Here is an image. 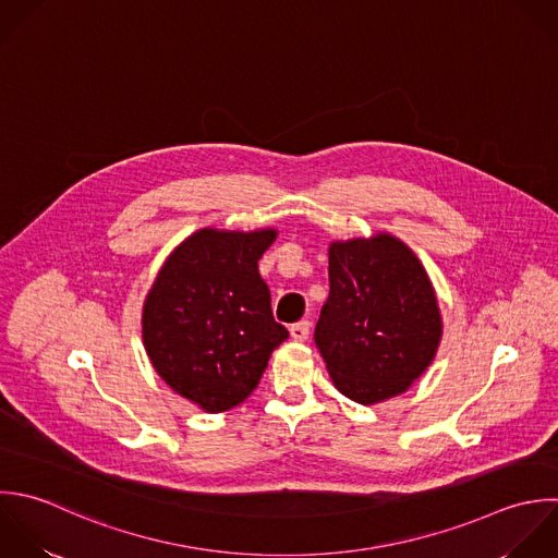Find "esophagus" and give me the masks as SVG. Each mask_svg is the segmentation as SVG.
Here are the masks:
<instances>
[{"instance_id":"esophagus-1","label":"esophagus","mask_w":558,"mask_h":558,"mask_svg":"<svg viewBox=\"0 0 558 558\" xmlns=\"http://www.w3.org/2000/svg\"><path fill=\"white\" fill-rule=\"evenodd\" d=\"M289 332H291V339L293 341H306L308 339V335H311V324L308 322H298V324H293L291 328H289Z\"/></svg>"}]
</instances>
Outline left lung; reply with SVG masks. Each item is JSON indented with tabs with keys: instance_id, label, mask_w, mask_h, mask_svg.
Here are the masks:
<instances>
[{
	"instance_id": "1",
	"label": "left lung",
	"mask_w": 558,
	"mask_h": 558,
	"mask_svg": "<svg viewBox=\"0 0 558 558\" xmlns=\"http://www.w3.org/2000/svg\"><path fill=\"white\" fill-rule=\"evenodd\" d=\"M330 295L315 343L335 387L359 404L411 389L437 356L444 322L415 252L389 232L332 241Z\"/></svg>"
}]
</instances>
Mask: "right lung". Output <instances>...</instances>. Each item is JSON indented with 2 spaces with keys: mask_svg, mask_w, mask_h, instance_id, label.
Wrapping results in <instances>:
<instances>
[{
  "mask_svg": "<svg viewBox=\"0 0 558 558\" xmlns=\"http://www.w3.org/2000/svg\"><path fill=\"white\" fill-rule=\"evenodd\" d=\"M276 236L274 228H202L167 256L143 302V345L154 369L206 413L241 404L289 337L258 274Z\"/></svg>",
  "mask_w": 558,
  "mask_h": 558,
  "instance_id": "add662e5",
  "label": "right lung"
}]
</instances>
